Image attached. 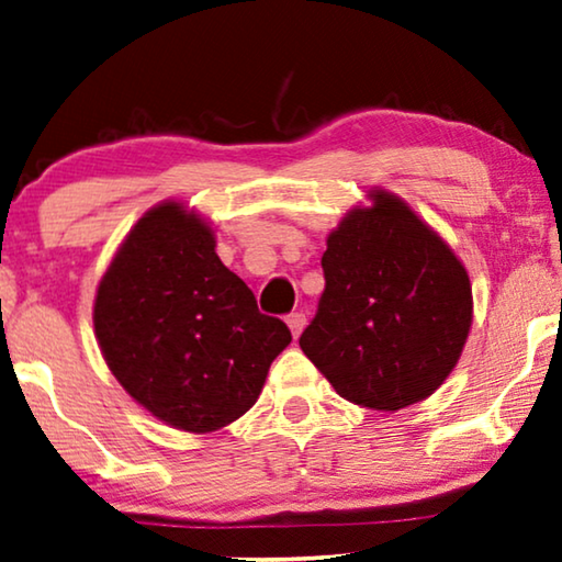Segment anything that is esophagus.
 <instances>
[{
	"instance_id": "esophagus-1",
	"label": "esophagus",
	"mask_w": 562,
	"mask_h": 562,
	"mask_svg": "<svg viewBox=\"0 0 562 562\" xmlns=\"http://www.w3.org/2000/svg\"><path fill=\"white\" fill-rule=\"evenodd\" d=\"M288 325H290V330H292V338H300V333H303V328L307 325L305 313L288 315Z\"/></svg>"
}]
</instances>
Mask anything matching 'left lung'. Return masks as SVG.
Segmentation results:
<instances>
[{
  "label": "left lung",
  "mask_w": 562,
  "mask_h": 562,
  "mask_svg": "<svg viewBox=\"0 0 562 562\" xmlns=\"http://www.w3.org/2000/svg\"><path fill=\"white\" fill-rule=\"evenodd\" d=\"M328 234L325 290L300 348L350 404L398 412L437 391L472 325L457 255L398 196L371 191Z\"/></svg>",
  "instance_id": "obj_1"
}]
</instances>
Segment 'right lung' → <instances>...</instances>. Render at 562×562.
<instances>
[{
  "mask_svg": "<svg viewBox=\"0 0 562 562\" xmlns=\"http://www.w3.org/2000/svg\"><path fill=\"white\" fill-rule=\"evenodd\" d=\"M176 201L140 216L98 284L93 323L121 386L173 429L209 434L255 406L292 335L222 265Z\"/></svg>",
  "mask_w": 562,
  "mask_h": 562,
  "instance_id": "right-lung-1",
  "label": "right lung"
}]
</instances>
